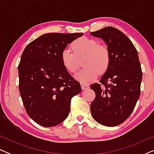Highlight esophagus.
<instances>
[{"mask_svg": "<svg viewBox=\"0 0 154 154\" xmlns=\"http://www.w3.org/2000/svg\"><path fill=\"white\" fill-rule=\"evenodd\" d=\"M81 88H82V89H83V90H86V89H87V88H89V85H88V84L81 83Z\"/></svg>", "mask_w": 154, "mask_h": 154, "instance_id": "1", "label": "esophagus"}]
</instances>
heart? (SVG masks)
Returning a JSON list of instances; mask_svg holds the SVG:
<instances>
[{
  "label": "heart",
  "mask_w": 154,
  "mask_h": 154,
  "mask_svg": "<svg viewBox=\"0 0 154 154\" xmlns=\"http://www.w3.org/2000/svg\"><path fill=\"white\" fill-rule=\"evenodd\" d=\"M71 50L64 49L62 52L61 61L69 73H75L79 68V60L83 57L85 68L75 75V79L82 83L94 81L100 73L108 69L111 56L108 48L99 45L95 40L83 37L73 42Z\"/></svg>",
  "instance_id": "b5f03b06"
}]
</instances>
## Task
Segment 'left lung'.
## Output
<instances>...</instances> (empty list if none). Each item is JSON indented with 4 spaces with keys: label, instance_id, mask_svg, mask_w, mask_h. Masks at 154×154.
I'll return each instance as SVG.
<instances>
[{
    "label": "left lung",
    "instance_id": "obj_1",
    "mask_svg": "<svg viewBox=\"0 0 154 154\" xmlns=\"http://www.w3.org/2000/svg\"><path fill=\"white\" fill-rule=\"evenodd\" d=\"M90 34L105 42L111 56L100 83L90 85L95 92L90 111L97 123L113 127L123 123L135 107L140 96L141 64L136 48L121 31L107 26Z\"/></svg>",
    "mask_w": 154,
    "mask_h": 154
}]
</instances>
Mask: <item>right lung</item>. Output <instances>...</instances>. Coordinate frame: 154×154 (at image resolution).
I'll return each instance as SVG.
<instances>
[{
	"label": "right lung",
	"instance_id": "obj_1",
	"mask_svg": "<svg viewBox=\"0 0 154 154\" xmlns=\"http://www.w3.org/2000/svg\"><path fill=\"white\" fill-rule=\"evenodd\" d=\"M82 33H45L25 48L18 66L19 90L27 114L44 127L64 121L80 83L63 66L62 52Z\"/></svg>",
	"mask_w": 154,
	"mask_h": 154
}]
</instances>
